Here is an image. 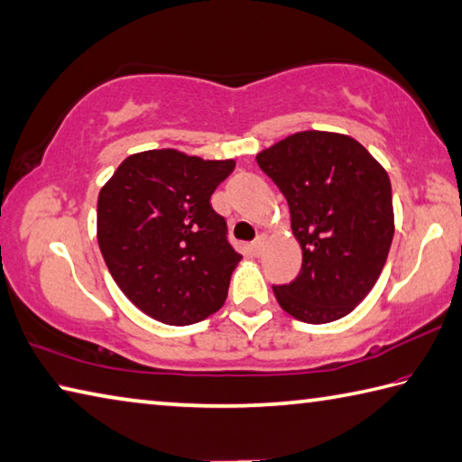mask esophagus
Returning <instances> with one entry per match:
<instances>
[{
  "label": "esophagus",
  "mask_w": 462,
  "mask_h": 462,
  "mask_svg": "<svg viewBox=\"0 0 462 462\" xmlns=\"http://www.w3.org/2000/svg\"><path fill=\"white\" fill-rule=\"evenodd\" d=\"M264 245H266V236H258V238L253 242V245H250V248H253L254 254H260V253H263Z\"/></svg>",
  "instance_id": "obj_1"
}]
</instances>
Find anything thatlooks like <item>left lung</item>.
I'll return each instance as SVG.
<instances>
[{"label":"left lung","instance_id":"left-lung-1","mask_svg":"<svg viewBox=\"0 0 462 462\" xmlns=\"http://www.w3.org/2000/svg\"><path fill=\"white\" fill-rule=\"evenodd\" d=\"M291 209L303 266L273 287L291 317L323 325L349 315L374 289L393 238L388 171L354 137L299 131L256 155Z\"/></svg>","mask_w":462,"mask_h":462}]
</instances>
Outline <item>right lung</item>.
Returning <instances> with one entry per match:
<instances>
[{
  "mask_svg": "<svg viewBox=\"0 0 462 462\" xmlns=\"http://www.w3.org/2000/svg\"><path fill=\"white\" fill-rule=\"evenodd\" d=\"M234 167V159L149 149L129 155L100 188L97 238L108 273L155 321H204L228 297L242 256L209 198Z\"/></svg>",
  "mask_w": 462,
  "mask_h": 462,
  "instance_id": "add662e5",
  "label": "right lung"
}]
</instances>
